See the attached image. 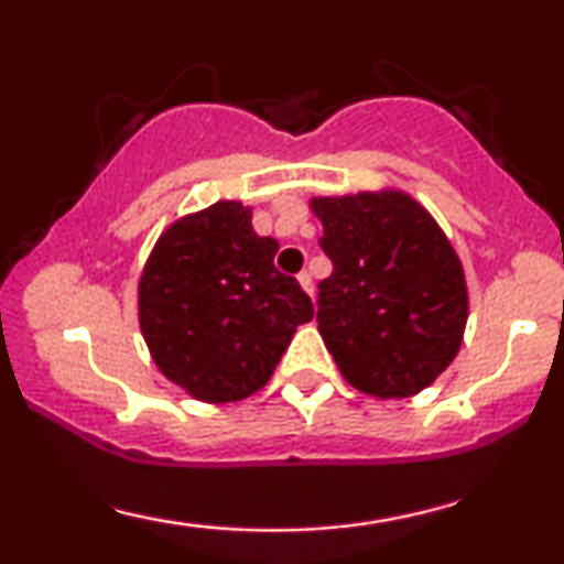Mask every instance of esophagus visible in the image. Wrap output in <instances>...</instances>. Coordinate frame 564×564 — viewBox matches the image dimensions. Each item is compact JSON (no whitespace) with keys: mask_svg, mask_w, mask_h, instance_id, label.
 <instances>
[{"mask_svg":"<svg viewBox=\"0 0 564 564\" xmlns=\"http://www.w3.org/2000/svg\"><path fill=\"white\" fill-rule=\"evenodd\" d=\"M300 286L307 291L310 296H315V286H313V275L307 273V270H304V273H300Z\"/></svg>","mask_w":564,"mask_h":564,"instance_id":"esophagus-1","label":"esophagus"}]
</instances>
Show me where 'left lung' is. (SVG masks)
Instances as JSON below:
<instances>
[{
  "mask_svg": "<svg viewBox=\"0 0 564 564\" xmlns=\"http://www.w3.org/2000/svg\"><path fill=\"white\" fill-rule=\"evenodd\" d=\"M334 273L318 283V332L341 377L377 398L430 387L462 347V260L430 212L400 191L313 198Z\"/></svg>",
  "mask_w": 564,
  "mask_h": 564,
  "instance_id": "obj_1",
  "label": "left lung"
}]
</instances>
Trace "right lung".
Returning a JSON list of instances; mask_svg holds the SVG:
<instances>
[{
    "mask_svg": "<svg viewBox=\"0 0 564 564\" xmlns=\"http://www.w3.org/2000/svg\"><path fill=\"white\" fill-rule=\"evenodd\" d=\"M275 251L238 200L177 219L153 246L140 328L159 371L196 400L232 403L262 390L296 326L313 321V302L275 268Z\"/></svg>",
    "mask_w": 564,
    "mask_h": 564,
    "instance_id": "1",
    "label": "right lung"
}]
</instances>
